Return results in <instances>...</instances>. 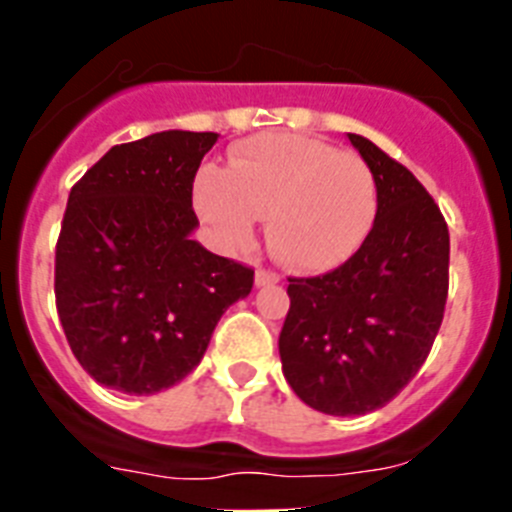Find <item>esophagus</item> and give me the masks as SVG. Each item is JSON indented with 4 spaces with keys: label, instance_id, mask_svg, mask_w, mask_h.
I'll return each mask as SVG.
<instances>
[{
    "label": "esophagus",
    "instance_id": "34e87169",
    "mask_svg": "<svg viewBox=\"0 0 512 512\" xmlns=\"http://www.w3.org/2000/svg\"><path fill=\"white\" fill-rule=\"evenodd\" d=\"M279 274L269 269H256V287H269V284H277Z\"/></svg>",
    "mask_w": 512,
    "mask_h": 512
}]
</instances>
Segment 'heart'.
Here are the masks:
<instances>
[{
  "label": "heart",
  "mask_w": 512,
  "mask_h": 512,
  "mask_svg": "<svg viewBox=\"0 0 512 512\" xmlns=\"http://www.w3.org/2000/svg\"><path fill=\"white\" fill-rule=\"evenodd\" d=\"M192 200L223 248H246L266 215L271 253L289 269L320 274L366 241L377 215V179L359 153L307 135L266 133L238 143L225 171L202 166Z\"/></svg>",
  "instance_id": "heart-1"
}]
</instances>
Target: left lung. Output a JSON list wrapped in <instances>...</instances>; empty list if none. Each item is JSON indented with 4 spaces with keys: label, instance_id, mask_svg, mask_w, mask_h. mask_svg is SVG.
<instances>
[{
    "label": "left lung",
    "instance_id": "left-lung-1",
    "mask_svg": "<svg viewBox=\"0 0 512 512\" xmlns=\"http://www.w3.org/2000/svg\"><path fill=\"white\" fill-rule=\"evenodd\" d=\"M377 179L359 251L323 277H289L279 356L289 387L325 415L384 408L418 374L449 295V228L423 184L369 138L348 133Z\"/></svg>",
    "mask_w": 512,
    "mask_h": 512
}]
</instances>
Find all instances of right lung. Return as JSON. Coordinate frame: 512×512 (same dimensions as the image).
Masks as SVG:
<instances>
[{"label": "right lung", "mask_w": 512, "mask_h": 512, "mask_svg": "<svg viewBox=\"0 0 512 512\" xmlns=\"http://www.w3.org/2000/svg\"><path fill=\"white\" fill-rule=\"evenodd\" d=\"M217 133L164 130L112 146L69 194L56 307L84 372L125 395L182 382L253 269L192 241V184Z\"/></svg>", "instance_id": "right-lung-1"}]
</instances>
